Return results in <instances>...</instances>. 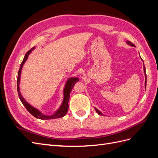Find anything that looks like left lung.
I'll return each mask as SVG.
<instances>
[{
  "label": "left lung",
  "mask_w": 158,
  "mask_h": 158,
  "mask_svg": "<svg viewBox=\"0 0 158 158\" xmlns=\"http://www.w3.org/2000/svg\"><path fill=\"white\" fill-rule=\"evenodd\" d=\"M126 43L128 45H130V46H132V47H135V45H134L132 42H131V41H126ZM143 61V60H142ZM144 74H145V78H146V80H145V87L146 86V68H145V66H144ZM95 109V111H96L98 113V114H99V115H103V113L101 112V111H99V110L97 109V108H94Z\"/></svg>",
  "instance_id": "8db88e82"
}]
</instances>
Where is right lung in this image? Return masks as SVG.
Returning a JSON list of instances; mask_svg holds the SVG:
<instances>
[{
    "mask_svg": "<svg viewBox=\"0 0 158 158\" xmlns=\"http://www.w3.org/2000/svg\"><path fill=\"white\" fill-rule=\"evenodd\" d=\"M33 49H35V47H33L31 49H30L29 51H27L26 52L24 58H23L22 63L20 64V69H19V71H18V79H17V90H18L19 98H20L22 104L24 106V107L26 108L27 111H29V113L31 114L33 117H36L37 118H40V119H41V120H49V119H54V118L63 117L66 113H67V111L69 110V98H70V94L71 92L72 89H73L74 84L76 83V82L79 81V79L78 78H76V77L69 78L67 80V81H66L64 85V88L63 89V95H64L63 101L62 102V104L60 105L59 108L57 109L53 114H51V115H46V114H43L37 108L33 107L26 101L25 99L23 98V96L20 93V86H19V85H20V77H21L22 67L23 64H24V63H26V61L27 60L28 56L30 55V54Z\"/></svg>",
    "mask_w": 158,
    "mask_h": 158,
    "instance_id": "add662e5",
    "label": "right lung"
}]
</instances>
